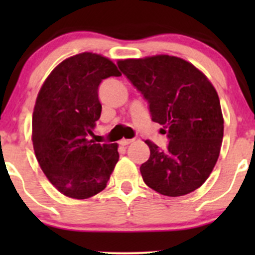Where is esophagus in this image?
I'll use <instances>...</instances> for the list:
<instances>
[{
	"label": "esophagus",
	"instance_id": "1",
	"mask_svg": "<svg viewBox=\"0 0 255 255\" xmlns=\"http://www.w3.org/2000/svg\"><path fill=\"white\" fill-rule=\"evenodd\" d=\"M133 142V139H122L120 140V144L121 145H128V144H130Z\"/></svg>",
	"mask_w": 255,
	"mask_h": 255
}]
</instances>
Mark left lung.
I'll return each mask as SVG.
<instances>
[{"label": "left lung", "instance_id": "left-lung-1", "mask_svg": "<svg viewBox=\"0 0 255 255\" xmlns=\"http://www.w3.org/2000/svg\"><path fill=\"white\" fill-rule=\"evenodd\" d=\"M117 64L148 101L151 121L168 128L165 150L145 140L150 156L140 165L144 182L171 197L199 189L215 168L223 138V116L213 85L191 63L176 56Z\"/></svg>", "mask_w": 255, "mask_h": 255}]
</instances>
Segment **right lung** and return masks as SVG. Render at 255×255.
Instances as JSON below:
<instances>
[{"mask_svg":"<svg viewBox=\"0 0 255 255\" xmlns=\"http://www.w3.org/2000/svg\"><path fill=\"white\" fill-rule=\"evenodd\" d=\"M110 76H121L110 59L81 53L61 61L38 94L33 148L49 181L68 197L84 200L102 191L120 158L116 143L90 139L101 116L99 86Z\"/></svg>","mask_w":255,"mask_h":255,"instance_id":"obj_1","label":"right lung"}]
</instances>
